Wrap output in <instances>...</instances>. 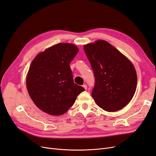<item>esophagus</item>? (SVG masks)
Returning a JSON list of instances; mask_svg holds the SVG:
<instances>
[{
    "label": "esophagus",
    "instance_id": "1",
    "mask_svg": "<svg viewBox=\"0 0 156 156\" xmlns=\"http://www.w3.org/2000/svg\"><path fill=\"white\" fill-rule=\"evenodd\" d=\"M82 87L84 88V89H85V90H87V85L86 84H83V85H82Z\"/></svg>",
    "mask_w": 156,
    "mask_h": 156
}]
</instances>
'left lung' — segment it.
Returning <instances> with one entry per match:
<instances>
[{"label":"left lung","mask_w":156,"mask_h":156,"mask_svg":"<svg viewBox=\"0 0 156 156\" xmlns=\"http://www.w3.org/2000/svg\"><path fill=\"white\" fill-rule=\"evenodd\" d=\"M95 77L92 96L96 104L109 112L119 111L132 99L137 75L126 56L104 40L84 45Z\"/></svg>","instance_id":"1"}]
</instances>
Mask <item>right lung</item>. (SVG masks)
Listing matches in <instances>:
<instances>
[{
	"label": "right lung",
	"mask_w": 156,
	"mask_h": 156,
	"mask_svg": "<svg viewBox=\"0 0 156 156\" xmlns=\"http://www.w3.org/2000/svg\"><path fill=\"white\" fill-rule=\"evenodd\" d=\"M78 50L74 44L58 43L34 58L27 76V88L33 102L43 112L61 115L85 90L74 83L69 65Z\"/></svg>",
	"instance_id": "obj_1"
}]
</instances>
